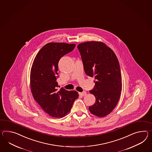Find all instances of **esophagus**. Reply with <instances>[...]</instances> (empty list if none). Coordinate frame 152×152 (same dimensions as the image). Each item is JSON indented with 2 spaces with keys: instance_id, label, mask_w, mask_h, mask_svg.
<instances>
[{
  "instance_id": "1",
  "label": "esophagus",
  "mask_w": 152,
  "mask_h": 152,
  "mask_svg": "<svg viewBox=\"0 0 152 152\" xmlns=\"http://www.w3.org/2000/svg\"><path fill=\"white\" fill-rule=\"evenodd\" d=\"M79 94L81 95L82 96H85L87 94V93L85 91H84L83 92H79Z\"/></svg>"
}]
</instances>
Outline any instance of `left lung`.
I'll use <instances>...</instances> for the list:
<instances>
[{"label":"left lung","mask_w":152,"mask_h":152,"mask_svg":"<svg viewBox=\"0 0 152 152\" xmlns=\"http://www.w3.org/2000/svg\"><path fill=\"white\" fill-rule=\"evenodd\" d=\"M77 48L86 74L94 78L95 86L89 92L96 97V102L89 106V111L104 117L116 106L122 90L118 59L113 50L100 42L82 43Z\"/></svg>","instance_id":"8db88e82"}]
</instances>
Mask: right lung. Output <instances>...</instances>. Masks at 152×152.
<instances>
[{"label":"right lung","instance_id":"1","mask_svg":"<svg viewBox=\"0 0 152 152\" xmlns=\"http://www.w3.org/2000/svg\"><path fill=\"white\" fill-rule=\"evenodd\" d=\"M75 44L49 43L36 56L31 71V89L34 100L43 110L54 118H63L70 111L78 97L75 91L61 88L56 80L58 63L61 57L72 51Z\"/></svg>","mask_w":152,"mask_h":152}]
</instances>
